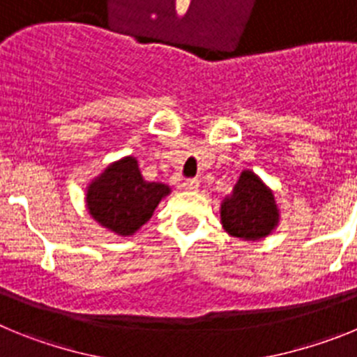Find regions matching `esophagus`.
I'll return each instance as SVG.
<instances>
[{"mask_svg":"<svg viewBox=\"0 0 357 357\" xmlns=\"http://www.w3.org/2000/svg\"><path fill=\"white\" fill-rule=\"evenodd\" d=\"M182 188L188 189V191H197V189L200 188V182H198L197 178H193V181H185L184 184H182Z\"/></svg>","mask_w":357,"mask_h":357,"instance_id":"34e87169","label":"esophagus"}]
</instances>
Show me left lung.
Wrapping results in <instances>:
<instances>
[{"instance_id": "obj_1", "label": "left lung", "mask_w": 357, "mask_h": 357, "mask_svg": "<svg viewBox=\"0 0 357 357\" xmlns=\"http://www.w3.org/2000/svg\"><path fill=\"white\" fill-rule=\"evenodd\" d=\"M223 229L234 238L259 241L279 225V207L273 191L250 169H243L234 189L220 209Z\"/></svg>"}]
</instances>
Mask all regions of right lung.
I'll return each mask as SVG.
<instances>
[{
  "mask_svg": "<svg viewBox=\"0 0 357 357\" xmlns=\"http://www.w3.org/2000/svg\"><path fill=\"white\" fill-rule=\"evenodd\" d=\"M169 193V185L144 181L137 159L128 155L109 164L91 181L85 188V206L98 225L118 236H132Z\"/></svg>",
  "mask_w": 357,
  "mask_h": 357,
  "instance_id": "obj_1",
  "label": "right lung"
}]
</instances>
